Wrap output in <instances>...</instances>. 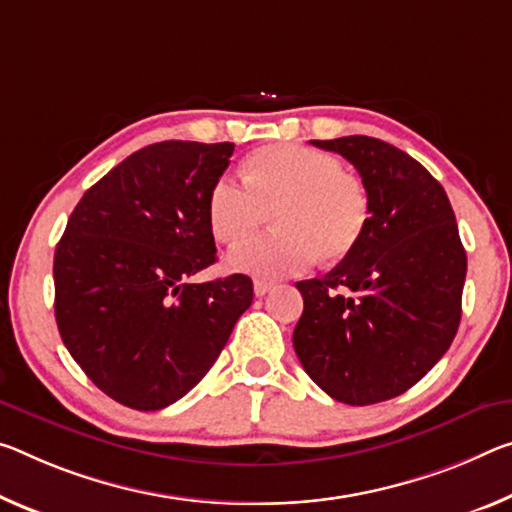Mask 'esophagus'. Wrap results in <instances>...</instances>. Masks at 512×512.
I'll list each match as a JSON object with an SVG mask.
<instances>
[{
  "label": "esophagus",
  "mask_w": 512,
  "mask_h": 512,
  "mask_svg": "<svg viewBox=\"0 0 512 512\" xmlns=\"http://www.w3.org/2000/svg\"><path fill=\"white\" fill-rule=\"evenodd\" d=\"M253 289H255V296H266L273 289V285H271V282H266V280H255Z\"/></svg>",
  "instance_id": "esophagus-1"
}]
</instances>
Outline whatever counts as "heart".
Wrapping results in <instances>:
<instances>
[{"label": "heart", "instance_id": "b5f03b06", "mask_svg": "<svg viewBox=\"0 0 512 512\" xmlns=\"http://www.w3.org/2000/svg\"><path fill=\"white\" fill-rule=\"evenodd\" d=\"M280 232L241 243L227 266L259 280L303 273L316 262H337L358 246L369 221V198L342 161L305 145H271L246 161V182L221 175L207 196L214 239L239 243L273 212Z\"/></svg>", "mask_w": 512, "mask_h": 512}]
</instances>
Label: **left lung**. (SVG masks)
<instances>
[{
  "mask_svg": "<svg viewBox=\"0 0 512 512\" xmlns=\"http://www.w3.org/2000/svg\"><path fill=\"white\" fill-rule=\"evenodd\" d=\"M312 145L358 170L369 221L335 269L296 282V355L335 401L394 399L435 367L458 332L467 255L456 216L442 184L394 145L371 136Z\"/></svg>",
  "mask_w": 512,
  "mask_h": 512,
  "instance_id": "8db88e82",
  "label": "left lung"
}]
</instances>
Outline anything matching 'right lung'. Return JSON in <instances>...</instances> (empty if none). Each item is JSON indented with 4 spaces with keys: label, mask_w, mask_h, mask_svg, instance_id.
<instances>
[{
    "label": "right lung",
    "mask_w": 512,
    "mask_h": 512,
    "mask_svg": "<svg viewBox=\"0 0 512 512\" xmlns=\"http://www.w3.org/2000/svg\"><path fill=\"white\" fill-rule=\"evenodd\" d=\"M234 143L161 141L129 154L70 214L54 314L72 358L113 401L161 410L212 369L253 280L189 282L216 262L207 196Z\"/></svg>",
    "instance_id": "1"
}]
</instances>
